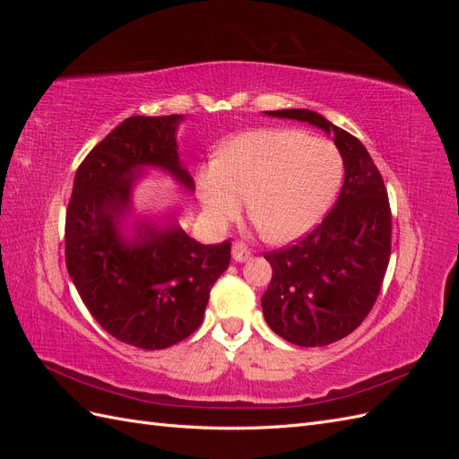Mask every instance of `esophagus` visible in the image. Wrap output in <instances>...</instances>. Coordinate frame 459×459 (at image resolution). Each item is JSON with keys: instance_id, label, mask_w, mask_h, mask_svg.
Wrapping results in <instances>:
<instances>
[{"instance_id": "obj_1", "label": "esophagus", "mask_w": 459, "mask_h": 459, "mask_svg": "<svg viewBox=\"0 0 459 459\" xmlns=\"http://www.w3.org/2000/svg\"><path fill=\"white\" fill-rule=\"evenodd\" d=\"M231 255H233L235 262H247L248 258L253 256V251L245 243H235L231 247Z\"/></svg>"}]
</instances>
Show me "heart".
Listing matches in <instances>:
<instances>
[{
    "label": "heart",
    "mask_w": 459,
    "mask_h": 459,
    "mask_svg": "<svg viewBox=\"0 0 459 459\" xmlns=\"http://www.w3.org/2000/svg\"><path fill=\"white\" fill-rule=\"evenodd\" d=\"M342 182V157L300 130L247 132L199 178L204 211L230 221L248 199V216L272 243H290L327 214Z\"/></svg>",
    "instance_id": "1"
}]
</instances>
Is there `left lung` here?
Segmentation results:
<instances>
[{
    "label": "left lung",
    "instance_id": "obj_1",
    "mask_svg": "<svg viewBox=\"0 0 459 459\" xmlns=\"http://www.w3.org/2000/svg\"><path fill=\"white\" fill-rule=\"evenodd\" d=\"M333 135L344 182L322 224L295 245L264 253L272 281L262 295L270 329L297 346H325L364 322L391 258V206L377 166L362 142L308 108L266 110Z\"/></svg>",
    "mask_w": 459,
    "mask_h": 459
}]
</instances>
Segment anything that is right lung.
I'll list each match as a JSON object with an SVG mask.
<instances>
[{
  "label": "right lung",
  "instance_id": "add662e5",
  "mask_svg": "<svg viewBox=\"0 0 459 459\" xmlns=\"http://www.w3.org/2000/svg\"><path fill=\"white\" fill-rule=\"evenodd\" d=\"M184 120L130 117L97 143L76 170L65 221L68 275L108 335L160 351L199 329L211 289L231 260V243L203 245L178 226L140 221L122 235L135 179L157 166L193 189L179 164L176 128Z\"/></svg>",
  "mask_w": 459,
  "mask_h": 459
}]
</instances>
